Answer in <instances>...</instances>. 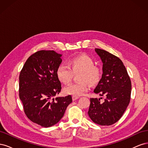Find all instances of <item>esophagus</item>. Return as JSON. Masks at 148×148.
Here are the masks:
<instances>
[{
	"mask_svg": "<svg viewBox=\"0 0 148 148\" xmlns=\"http://www.w3.org/2000/svg\"><path fill=\"white\" fill-rule=\"evenodd\" d=\"M78 98H79L78 96H72V99H73V101L77 100V99H78Z\"/></svg>",
	"mask_w": 148,
	"mask_h": 148,
	"instance_id": "esophagus-1",
	"label": "esophagus"
}]
</instances>
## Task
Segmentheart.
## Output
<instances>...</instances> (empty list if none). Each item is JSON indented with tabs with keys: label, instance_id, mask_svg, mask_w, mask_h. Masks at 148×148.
I'll return each instance as SVG.
<instances>
[{
	"label": "heart",
	"instance_id": "obj_1",
	"mask_svg": "<svg viewBox=\"0 0 148 148\" xmlns=\"http://www.w3.org/2000/svg\"><path fill=\"white\" fill-rule=\"evenodd\" d=\"M68 64L69 66L60 64L56 69L57 77L62 83H70L74 74L81 73L78 77L80 82L70 84L64 88V92L67 95L75 96L84 95L90 89L89 83L95 85L100 81L101 70L95 65V62L89 56L86 54L75 56L69 60Z\"/></svg>",
	"mask_w": 148,
	"mask_h": 148
}]
</instances>
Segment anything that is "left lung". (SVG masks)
Listing matches in <instances>:
<instances>
[{
    "instance_id": "8db88e82",
    "label": "left lung",
    "mask_w": 148,
    "mask_h": 148,
    "mask_svg": "<svg viewBox=\"0 0 148 148\" xmlns=\"http://www.w3.org/2000/svg\"><path fill=\"white\" fill-rule=\"evenodd\" d=\"M103 62L102 78L94 92L105 96L103 103L91 98L88 115L92 122L100 125H111L122 117L130 101L132 83L119 58L109 52L96 48Z\"/></svg>"
}]
</instances>
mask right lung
I'll return each mask as SVG.
<instances>
[{
	"mask_svg": "<svg viewBox=\"0 0 148 148\" xmlns=\"http://www.w3.org/2000/svg\"><path fill=\"white\" fill-rule=\"evenodd\" d=\"M61 54L54 51H39L29 57L19 76V97L25 115L43 127L56 124L72 102L70 95L53 98L61 90L56 69Z\"/></svg>",
	"mask_w": 148,
	"mask_h": 148,
	"instance_id": "right-lung-1",
	"label": "right lung"
}]
</instances>
